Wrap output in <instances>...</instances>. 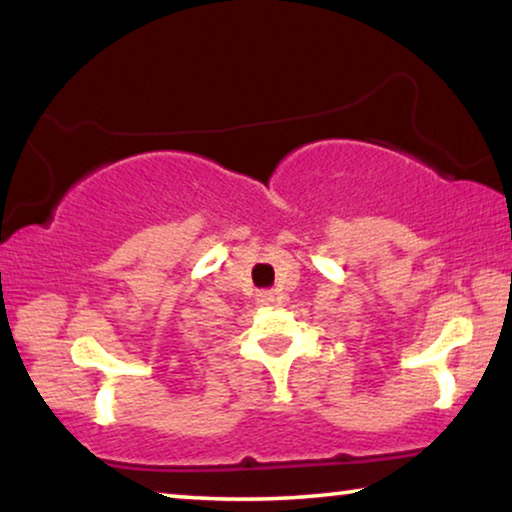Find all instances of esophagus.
<instances>
[{"label":"esophagus","mask_w":512,"mask_h":512,"mask_svg":"<svg viewBox=\"0 0 512 512\" xmlns=\"http://www.w3.org/2000/svg\"><path fill=\"white\" fill-rule=\"evenodd\" d=\"M258 303H261V305L275 303V293H272V291H261V293H258Z\"/></svg>","instance_id":"obj_1"}]
</instances>
